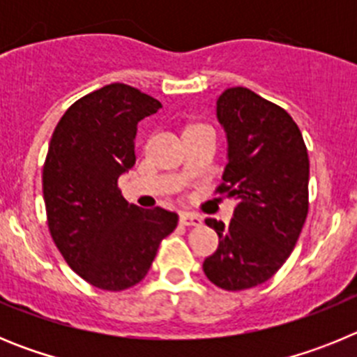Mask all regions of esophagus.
Instances as JSON below:
<instances>
[{
    "label": "esophagus",
    "instance_id": "obj_1",
    "mask_svg": "<svg viewBox=\"0 0 357 357\" xmlns=\"http://www.w3.org/2000/svg\"><path fill=\"white\" fill-rule=\"evenodd\" d=\"M181 223L185 227H200L202 225V218L197 216L193 213H182L181 214Z\"/></svg>",
    "mask_w": 357,
    "mask_h": 357
}]
</instances>
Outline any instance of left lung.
<instances>
[{"instance_id":"8db88e82","label":"left lung","mask_w":357,"mask_h":357,"mask_svg":"<svg viewBox=\"0 0 357 357\" xmlns=\"http://www.w3.org/2000/svg\"><path fill=\"white\" fill-rule=\"evenodd\" d=\"M216 105L229 141L216 193L238 206L229 225L206 220L220 245L204 272L218 288L239 291L272 279L295 248L309 209V157L291 116L254 91L230 87Z\"/></svg>"}]
</instances>
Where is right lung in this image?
<instances>
[{
    "mask_svg": "<svg viewBox=\"0 0 357 357\" xmlns=\"http://www.w3.org/2000/svg\"><path fill=\"white\" fill-rule=\"evenodd\" d=\"M127 84L85 94L62 116L43 168L50 234L66 263L94 288L123 291L144 279L178 216L128 204L118 188L135 164L137 123L160 109Z\"/></svg>",
    "mask_w": 357,
    "mask_h": 357,
    "instance_id": "right-lung-1",
    "label": "right lung"
}]
</instances>
